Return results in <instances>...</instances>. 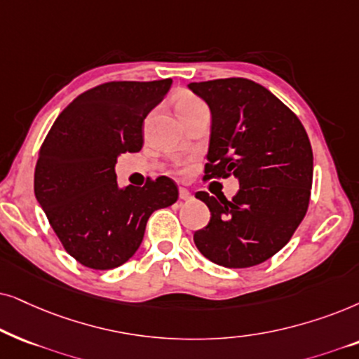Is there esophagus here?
Segmentation results:
<instances>
[{"mask_svg": "<svg viewBox=\"0 0 359 359\" xmlns=\"http://www.w3.org/2000/svg\"><path fill=\"white\" fill-rule=\"evenodd\" d=\"M179 198L187 202V200H192V194H190L187 189H179Z\"/></svg>", "mask_w": 359, "mask_h": 359, "instance_id": "obj_1", "label": "esophagus"}]
</instances>
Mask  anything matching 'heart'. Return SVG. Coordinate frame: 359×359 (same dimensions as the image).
Segmentation results:
<instances>
[{"label": "heart", "instance_id": "1", "mask_svg": "<svg viewBox=\"0 0 359 359\" xmlns=\"http://www.w3.org/2000/svg\"><path fill=\"white\" fill-rule=\"evenodd\" d=\"M202 109H207V104H205L198 97H195V95L184 93L175 100V111L182 121L189 116H192L194 113L202 111Z\"/></svg>", "mask_w": 359, "mask_h": 359}]
</instances>
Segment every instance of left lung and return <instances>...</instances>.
Here are the masks:
<instances>
[{
	"label": "left lung",
	"mask_w": 359,
	"mask_h": 359,
	"mask_svg": "<svg viewBox=\"0 0 359 359\" xmlns=\"http://www.w3.org/2000/svg\"><path fill=\"white\" fill-rule=\"evenodd\" d=\"M208 104L212 130L205 179L236 177L226 200L195 197L212 213L195 231L198 251L215 264H261L287 245L309 208L313 154L299 118L262 85L248 79L189 83Z\"/></svg>",
	"instance_id": "1"
}]
</instances>
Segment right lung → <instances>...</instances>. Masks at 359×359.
I'll list each match as a JSON object with an SVG mask.
<instances>
[{"label":"right lung","instance_id":"obj_1","mask_svg":"<svg viewBox=\"0 0 359 359\" xmlns=\"http://www.w3.org/2000/svg\"><path fill=\"white\" fill-rule=\"evenodd\" d=\"M172 80L109 82L76 97L41 147L34 194L65 251L92 269H113L135 256L147 219L170 207L179 189L162 175L144 187H119L118 157L142 147V124Z\"/></svg>","mask_w":359,"mask_h":359}]
</instances>
